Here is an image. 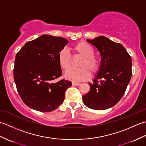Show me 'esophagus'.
Segmentation results:
<instances>
[{"mask_svg": "<svg viewBox=\"0 0 146 146\" xmlns=\"http://www.w3.org/2000/svg\"><path fill=\"white\" fill-rule=\"evenodd\" d=\"M72 84H73V85H75V86H79V85H80V83L75 82H72Z\"/></svg>", "mask_w": 146, "mask_h": 146, "instance_id": "34e87169", "label": "esophagus"}]
</instances>
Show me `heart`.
I'll return each mask as SVG.
<instances>
[{"label": "heart", "instance_id": "heart-1", "mask_svg": "<svg viewBox=\"0 0 146 146\" xmlns=\"http://www.w3.org/2000/svg\"><path fill=\"white\" fill-rule=\"evenodd\" d=\"M74 56L82 57L80 61L78 69H70L65 73V77L72 81H84L95 75L100 70V60L95 55V50L92 46L85 42H80L71 48ZM58 61L63 70H66L70 68L72 59L66 49H62L58 53Z\"/></svg>", "mask_w": 146, "mask_h": 146}]
</instances>
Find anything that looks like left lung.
<instances>
[{
	"label": "left lung",
	"instance_id": "1",
	"mask_svg": "<svg viewBox=\"0 0 146 146\" xmlns=\"http://www.w3.org/2000/svg\"><path fill=\"white\" fill-rule=\"evenodd\" d=\"M86 41L98 49L102 59L100 70L94 83H89L90 92L83 95V102L92 109H107L125 94L132 76V59L122 44L105 36Z\"/></svg>",
	"mask_w": 146,
	"mask_h": 146
}]
</instances>
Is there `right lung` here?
I'll return each mask as SVG.
<instances>
[{"label":"right lung","mask_w":146,"mask_h":146,"mask_svg":"<svg viewBox=\"0 0 146 146\" xmlns=\"http://www.w3.org/2000/svg\"><path fill=\"white\" fill-rule=\"evenodd\" d=\"M68 43L61 37L42 35L26 42L15 56L14 79L22 100L42 112L56 109L63 103L71 82L62 79L58 53Z\"/></svg>","instance_id":"1"}]
</instances>
